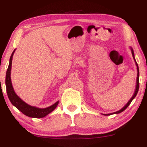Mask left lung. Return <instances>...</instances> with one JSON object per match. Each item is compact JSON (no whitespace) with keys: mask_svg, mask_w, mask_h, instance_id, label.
Listing matches in <instances>:
<instances>
[{"mask_svg":"<svg viewBox=\"0 0 147 147\" xmlns=\"http://www.w3.org/2000/svg\"><path fill=\"white\" fill-rule=\"evenodd\" d=\"M130 48H131V53H132V55H133V59H134L135 62H136V66H137V71H138V73H137V79H136V90H135V92L134 93H133V95L132 96V97H131V99H129V102H127V104H126L125 106H124V107L122 108V109H121L120 110L116 111V112H114V113H109V114H102L104 115H113V114H118V113H122L124 111L126 108L128 107L130 105V104H131V102H132L133 99L135 98V97H136V95H137L138 92V90H139V76H140V74H139V68H138V65L137 63V62H136V59H135V55H134V52H133V48H131V47H130Z\"/></svg>","mask_w":147,"mask_h":147,"instance_id":"1","label":"left lung"}]
</instances>
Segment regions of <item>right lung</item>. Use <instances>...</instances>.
<instances>
[{
    "label": "right lung",
    "mask_w": 147,
    "mask_h": 147,
    "mask_svg": "<svg viewBox=\"0 0 147 147\" xmlns=\"http://www.w3.org/2000/svg\"><path fill=\"white\" fill-rule=\"evenodd\" d=\"M14 50L11 54V57L9 59V66H8L7 70L6 72V77H5V85L7 89V93L8 98L9 101L12 104L13 106H14L16 109H18L21 112L26 116H28L30 117L33 118H42L44 117L47 115L52 112L57 108V105L59 104V101L55 102V104H52V106H48L44 109H41V108L36 107V106H32L25 103L24 101L22 100L18 96L16 95V92L13 88L12 84H11V63H12V58L13 55L15 52Z\"/></svg>",
    "instance_id": "obj_1"
}]
</instances>
